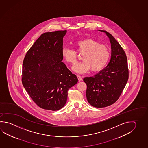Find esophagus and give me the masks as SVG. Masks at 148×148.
Listing matches in <instances>:
<instances>
[{"label": "esophagus", "instance_id": "obj_1", "mask_svg": "<svg viewBox=\"0 0 148 148\" xmlns=\"http://www.w3.org/2000/svg\"><path fill=\"white\" fill-rule=\"evenodd\" d=\"M77 77H78V80L79 81H82V78L81 77L80 75H77Z\"/></svg>", "mask_w": 148, "mask_h": 148}]
</instances>
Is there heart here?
<instances>
[{
  "mask_svg": "<svg viewBox=\"0 0 148 148\" xmlns=\"http://www.w3.org/2000/svg\"><path fill=\"white\" fill-rule=\"evenodd\" d=\"M75 46L77 52L84 54L82 57L84 61L75 64L72 67L75 73H84L90 69L93 71H97L102 70L107 64L110 52L105 45L100 44L93 39L86 38L76 42ZM62 55L68 63L73 64L77 61V52L68 47L62 49Z\"/></svg>",
  "mask_w": 148,
  "mask_h": 148,
  "instance_id": "obj_1",
  "label": "heart"
}]
</instances>
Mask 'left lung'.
Segmentation results:
<instances>
[{"label":"left lung","instance_id":"obj_1","mask_svg":"<svg viewBox=\"0 0 148 148\" xmlns=\"http://www.w3.org/2000/svg\"><path fill=\"white\" fill-rule=\"evenodd\" d=\"M111 44V57L107 66L95 75L84 79L86 84V99L95 108H105L118 99L128 80L126 55L115 38L104 30Z\"/></svg>","mask_w":148,"mask_h":148}]
</instances>
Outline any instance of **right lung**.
<instances>
[{
    "mask_svg": "<svg viewBox=\"0 0 148 148\" xmlns=\"http://www.w3.org/2000/svg\"><path fill=\"white\" fill-rule=\"evenodd\" d=\"M67 32L43 33L24 57L23 86L33 101L45 110L55 111L63 108L68 90L78 82L77 76L62 62L63 38Z\"/></svg>",
    "mask_w": 148,
    "mask_h": 148,
    "instance_id": "obj_1",
    "label": "right lung"
}]
</instances>
